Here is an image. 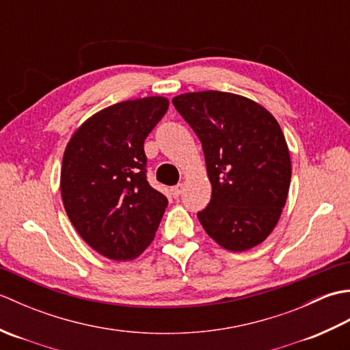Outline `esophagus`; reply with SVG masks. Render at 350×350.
<instances>
[{"label": "esophagus", "mask_w": 350, "mask_h": 350, "mask_svg": "<svg viewBox=\"0 0 350 350\" xmlns=\"http://www.w3.org/2000/svg\"><path fill=\"white\" fill-rule=\"evenodd\" d=\"M182 189H183V185H182V183L176 185V187L171 188V194H173L174 198H177V197H179V196L182 194Z\"/></svg>", "instance_id": "34e87169"}]
</instances>
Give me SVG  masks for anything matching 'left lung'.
Listing matches in <instances>:
<instances>
[{"label": "left lung", "mask_w": 350, "mask_h": 350, "mask_svg": "<svg viewBox=\"0 0 350 350\" xmlns=\"http://www.w3.org/2000/svg\"><path fill=\"white\" fill-rule=\"evenodd\" d=\"M202 141L212 198L197 217L221 248L242 252L277 226L288 196L292 161L278 122L260 103L227 92L173 98Z\"/></svg>", "instance_id": "left-lung-1"}]
</instances>
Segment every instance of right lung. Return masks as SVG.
<instances>
[{
	"instance_id": "add662e5",
	"label": "right lung",
	"mask_w": 350,
	"mask_h": 350,
	"mask_svg": "<svg viewBox=\"0 0 350 350\" xmlns=\"http://www.w3.org/2000/svg\"><path fill=\"white\" fill-rule=\"evenodd\" d=\"M170 102L131 99L94 113L72 133L63 154L64 211L100 256L129 262L154 239L168 200L146 180L144 139Z\"/></svg>"
}]
</instances>
